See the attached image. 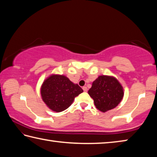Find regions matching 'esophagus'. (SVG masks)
Wrapping results in <instances>:
<instances>
[{"instance_id": "34e87169", "label": "esophagus", "mask_w": 157, "mask_h": 157, "mask_svg": "<svg viewBox=\"0 0 157 157\" xmlns=\"http://www.w3.org/2000/svg\"><path fill=\"white\" fill-rule=\"evenodd\" d=\"M83 91L84 92H87V87H86V86H84V87H83Z\"/></svg>"}]
</instances>
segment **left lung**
<instances>
[{
  "label": "left lung",
  "instance_id": "1",
  "mask_svg": "<svg viewBox=\"0 0 157 157\" xmlns=\"http://www.w3.org/2000/svg\"><path fill=\"white\" fill-rule=\"evenodd\" d=\"M98 110L105 112L116 108L122 101L124 90L118 79L112 76L101 75L92 83L88 91Z\"/></svg>",
  "mask_w": 157,
  "mask_h": 157
}]
</instances>
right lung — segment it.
<instances>
[{
  "mask_svg": "<svg viewBox=\"0 0 157 157\" xmlns=\"http://www.w3.org/2000/svg\"><path fill=\"white\" fill-rule=\"evenodd\" d=\"M83 92L78 84L72 83L63 74H51L44 80L40 87L43 102L48 108L56 112L68 108L75 97Z\"/></svg>",
  "mask_w": 157,
  "mask_h": 157,
  "instance_id": "1",
  "label": "right lung"
}]
</instances>
